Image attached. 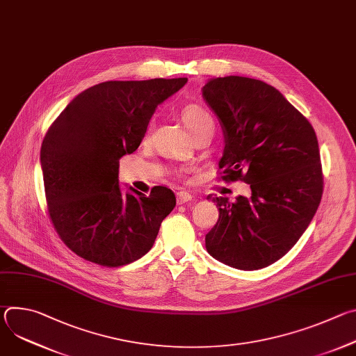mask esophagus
<instances>
[{"mask_svg": "<svg viewBox=\"0 0 356 356\" xmlns=\"http://www.w3.org/2000/svg\"><path fill=\"white\" fill-rule=\"evenodd\" d=\"M176 197H177V204H186V202L191 201V198H193L191 194L187 191H179L176 194Z\"/></svg>", "mask_w": 356, "mask_h": 356, "instance_id": "obj_1", "label": "esophagus"}]
</instances>
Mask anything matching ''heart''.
<instances>
[{
	"instance_id": "1",
	"label": "heart",
	"mask_w": 356,
	"mask_h": 356,
	"mask_svg": "<svg viewBox=\"0 0 356 356\" xmlns=\"http://www.w3.org/2000/svg\"><path fill=\"white\" fill-rule=\"evenodd\" d=\"M183 121L187 129L194 135L209 127H214L211 114L200 106L191 104L183 110Z\"/></svg>"
}]
</instances>
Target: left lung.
Segmentation results:
<instances>
[{
	"instance_id": "1",
	"label": "left lung",
	"mask_w": 356,
	"mask_h": 356,
	"mask_svg": "<svg viewBox=\"0 0 356 356\" xmlns=\"http://www.w3.org/2000/svg\"><path fill=\"white\" fill-rule=\"evenodd\" d=\"M224 134L218 165L225 181L243 180L250 195L214 197L220 217L207 252L241 270L266 268L310 225L323 194L320 149L312 124L265 81L213 77L201 88Z\"/></svg>"
}]
</instances>
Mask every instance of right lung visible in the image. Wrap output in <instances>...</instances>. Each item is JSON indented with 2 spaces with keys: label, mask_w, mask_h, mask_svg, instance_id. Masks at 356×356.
<instances>
[{
  "label": "right lung",
  "mask_w": 356,
  "mask_h": 356,
  "mask_svg": "<svg viewBox=\"0 0 356 356\" xmlns=\"http://www.w3.org/2000/svg\"><path fill=\"white\" fill-rule=\"evenodd\" d=\"M186 77L104 81L76 95L46 132L40 168L50 218L79 257L117 268L154 246L176 206L170 188L150 195L118 179L120 159L140 145L159 104Z\"/></svg>",
  "instance_id": "1"
}]
</instances>
